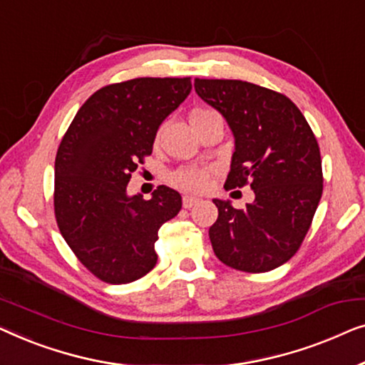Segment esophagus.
Masks as SVG:
<instances>
[{
  "label": "esophagus",
  "instance_id": "1",
  "mask_svg": "<svg viewBox=\"0 0 365 365\" xmlns=\"http://www.w3.org/2000/svg\"><path fill=\"white\" fill-rule=\"evenodd\" d=\"M200 202V198H197V197H192V195H185L183 197V207L185 208H192L195 203H198Z\"/></svg>",
  "mask_w": 365,
  "mask_h": 365
}]
</instances>
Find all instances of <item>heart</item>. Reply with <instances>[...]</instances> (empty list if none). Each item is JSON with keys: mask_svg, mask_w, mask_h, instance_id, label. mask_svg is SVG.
Here are the masks:
<instances>
[{"mask_svg": "<svg viewBox=\"0 0 365 365\" xmlns=\"http://www.w3.org/2000/svg\"><path fill=\"white\" fill-rule=\"evenodd\" d=\"M207 112L210 110L197 109L192 112L190 117L207 114ZM207 177L208 172L202 167H182L172 173L170 180L173 185H177V187H180L183 190H202L205 185H207Z\"/></svg>", "mask_w": 365, "mask_h": 365, "instance_id": "1", "label": "heart"}]
</instances>
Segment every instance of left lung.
<instances>
[{
  "mask_svg": "<svg viewBox=\"0 0 365 365\" xmlns=\"http://www.w3.org/2000/svg\"><path fill=\"white\" fill-rule=\"evenodd\" d=\"M195 91L225 117L235 152L225 188L250 183L253 203L236 210L215 198L210 227L217 258L230 268L264 273L299 248L322 195L319 145L286 96L233 79H195Z\"/></svg>",
  "mask_w": 365,
  "mask_h": 365,
  "instance_id": "obj_1",
  "label": "left lung"
}]
</instances>
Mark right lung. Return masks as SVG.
<instances>
[{"mask_svg":"<svg viewBox=\"0 0 365 365\" xmlns=\"http://www.w3.org/2000/svg\"><path fill=\"white\" fill-rule=\"evenodd\" d=\"M192 91L190 78H138L94 92L61 140L54 163V212L79 261L110 284L132 283L157 263L158 228L182 208L160 185L150 200L130 197L137 163L157 130Z\"/></svg>","mask_w":365,"mask_h":365,"instance_id":"right-lung-1","label":"right lung"}]
</instances>
